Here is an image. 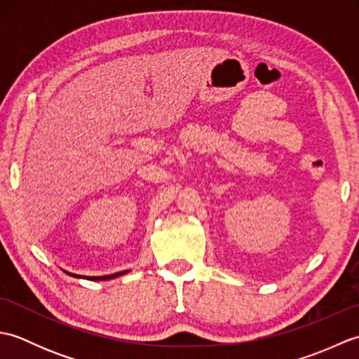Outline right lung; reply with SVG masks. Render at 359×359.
Segmentation results:
<instances>
[{
    "label": "right lung",
    "instance_id": "right-lung-1",
    "mask_svg": "<svg viewBox=\"0 0 359 359\" xmlns=\"http://www.w3.org/2000/svg\"><path fill=\"white\" fill-rule=\"evenodd\" d=\"M129 270H125V271H118V273H114V274H104V276H81V274H75V273H69V271H65L69 274V276L72 278H77V279H88V280H109V279H114V278H118L121 276V274H126Z\"/></svg>",
    "mask_w": 359,
    "mask_h": 359
}]
</instances>
